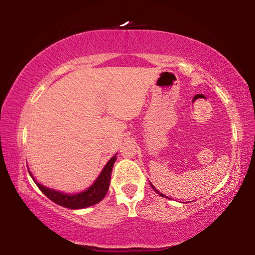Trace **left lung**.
Returning a JSON list of instances; mask_svg holds the SVG:
<instances>
[{
	"label": "left lung",
	"mask_w": 255,
	"mask_h": 255,
	"mask_svg": "<svg viewBox=\"0 0 255 255\" xmlns=\"http://www.w3.org/2000/svg\"><path fill=\"white\" fill-rule=\"evenodd\" d=\"M149 183H150V182H149ZM150 187H152V188H153V190H154V191H156V192L158 193V195H159V196H162V197H165V196H164V195H163V193H161V192H159V191H158V190H157L156 188H155V187H154V185H153L152 183H150ZM165 198H166V197H165Z\"/></svg>",
	"instance_id": "8db88e82"
}]
</instances>
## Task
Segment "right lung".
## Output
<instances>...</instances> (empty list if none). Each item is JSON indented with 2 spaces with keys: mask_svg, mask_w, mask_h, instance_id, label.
<instances>
[{
  "mask_svg": "<svg viewBox=\"0 0 255 255\" xmlns=\"http://www.w3.org/2000/svg\"><path fill=\"white\" fill-rule=\"evenodd\" d=\"M116 159H117V154H115V156H112L108 161L105 167L102 169L101 173L98 175L96 181L88 189L77 193H65L58 191V190L47 188L34 179V176L29 169L28 171L33 182L37 184V187L41 190V192L45 196L48 197L51 201H54L55 204L65 207V208L68 209H83L99 204L106 197L108 190H109L111 172Z\"/></svg>",
  "mask_w": 255,
  "mask_h": 255,
  "instance_id": "1",
  "label": "right lung"
}]
</instances>
